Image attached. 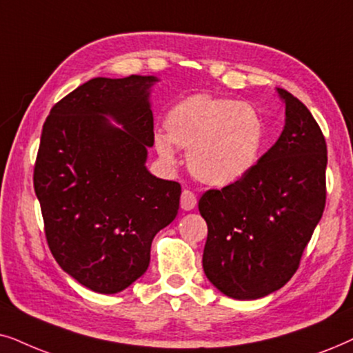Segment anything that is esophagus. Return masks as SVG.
Segmentation results:
<instances>
[{"label":"esophagus","instance_id":"obj_1","mask_svg":"<svg viewBox=\"0 0 353 353\" xmlns=\"http://www.w3.org/2000/svg\"><path fill=\"white\" fill-rule=\"evenodd\" d=\"M196 206V195L194 192L185 189L182 190V195H181V208L185 210V211H190L194 210Z\"/></svg>","mask_w":353,"mask_h":353}]
</instances>
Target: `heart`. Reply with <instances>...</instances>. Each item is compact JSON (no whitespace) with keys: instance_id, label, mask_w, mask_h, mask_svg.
<instances>
[{"instance_id":"1","label":"heart","mask_w":353,"mask_h":353,"mask_svg":"<svg viewBox=\"0 0 353 353\" xmlns=\"http://www.w3.org/2000/svg\"><path fill=\"white\" fill-rule=\"evenodd\" d=\"M164 128L168 135H154L159 157L172 163L174 145L187 148L192 176L213 187L242 179L256 163L263 142V121L255 108L206 93L177 103Z\"/></svg>"}]
</instances>
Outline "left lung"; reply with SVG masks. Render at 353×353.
I'll return each mask as SVG.
<instances>
[{"label":"left lung","mask_w":353,"mask_h":353,"mask_svg":"<svg viewBox=\"0 0 353 353\" xmlns=\"http://www.w3.org/2000/svg\"><path fill=\"white\" fill-rule=\"evenodd\" d=\"M285 125L242 179L200 196L208 224L203 270L228 297L253 300L283 288L326 205V140L299 98L278 88Z\"/></svg>","instance_id":"obj_1"}]
</instances>
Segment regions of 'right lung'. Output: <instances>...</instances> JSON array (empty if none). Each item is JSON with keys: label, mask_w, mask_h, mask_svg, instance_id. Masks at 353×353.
Masks as SVG:
<instances>
[{"label": "right lung", "mask_w": 353, "mask_h": 353, "mask_svg": "<svg viewBox=\"0 0 353 353\" xmlns=\"http://www.w3.org/2000/svg\"><path fill=\"white\" fill-rule=\"evenodd\" d=\"M154 81L92 79L51 108L41 130L34 189L46 242L58 265L93 292L116 294L137 281L153 237L179 210V182L145 168L154 142Z\"/></svg>", "instance_id": "1"}]
</instances>
